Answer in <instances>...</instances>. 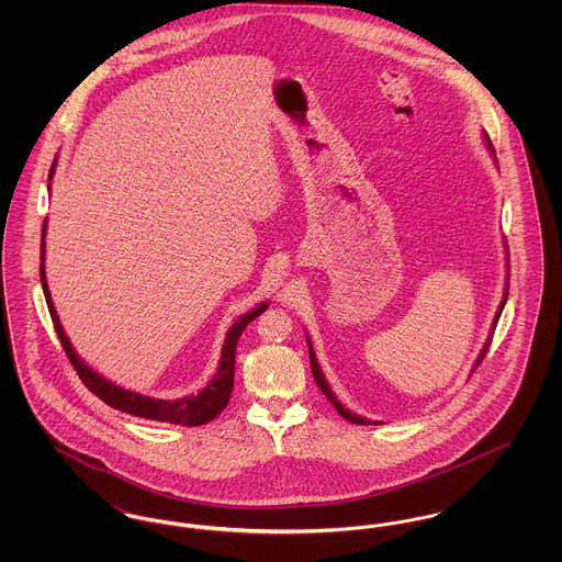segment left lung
<instances>
[{
    "instance_id": "8db88e82",
    "label": "left lung",
    "mask_w": 562,
    "mask_h": 562,
    "mask_svg": "<svg viewBox=\"0 0 562 562\" xmlns=\"http://www.w3.org/2000/svg\"><path fill=\"white\" fill-rule=\"evenodd\" d=\"M484 140H486V147L491 149V140H488V136H486V134H484ZM491 151H493V149H491ZM506 289H509V282ZM506 301H508V291L504 293V299H502V303H499V307H497V312H495V321H493V328H491V337L486 339V346H484L481 353H479L474 369L481 364L482 358H484V353H486V349H488V346H491V339H493L495 326H497V321H499V316H502V312H504V305H506ZM307 348H310V364H312V373H314V379H316V383H318V387H321L322 394H324L328 401L333 402V406L337 408V413H339L344 419H348V422H351V424H358V426H369L371 422H367L364 417H358V415H353V413L348 411V408H346L341 402L335 398V394H333L330 385L326 383V379H324V374H322L321 364H318V360H316V353H314V348H312V341H310V337H307Z\"/></svg>"
}]
</instances>
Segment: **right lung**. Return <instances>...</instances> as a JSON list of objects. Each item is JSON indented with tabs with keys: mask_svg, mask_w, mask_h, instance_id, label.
Returning a JSON list of instances; mask_svg holds the SVG:
<instances>
[{
	"mask_svg": "<svg viewBox=\"0 0 562 562\" xmlns=\"http://www.w3.org/2000/svg\"><path fill=\"white\" fill-rule=\"evenodd\" d=\"M56 164V161H54ZM50 168V179H53L54 172ZM44 236H46V221H44V227H42V255H40V280H42V289H44V296H46V303H48V312H50V318L54 322V330L60 339V346L65 349L69 362L74 364L76 373L80 374L83 385L94 394L99 396L101 401L122 411V413H128L134 417H143V419H151V422H164V424H177V426H204L209 422H213L214 417L227 406L229 396H232V390H234V369H236V346H238V339H240L241 330L248 326V322L255 321L259 314H263L268 310V301L257 305L252 312L244 314L238 321L234 322L225 335V344H223V351H221V360H218V369L216 374L213 376V381L200 390L195 396H188V398H179V401H160V398H149V396H143V394H136L131 390H124L115 383L108 381L103 374L94 373L80 356L76 353V349L71 346L67 333L63 330L60 321L56 316V310H54L53 296L48 291V282H46V269H44V250H46V244H44Z\"/></svg>",
	"mask_w": 562,
	"mask_h": 562,
	"instance_id": "obj_1",
	"label": "right lung"
}]
</instances>
